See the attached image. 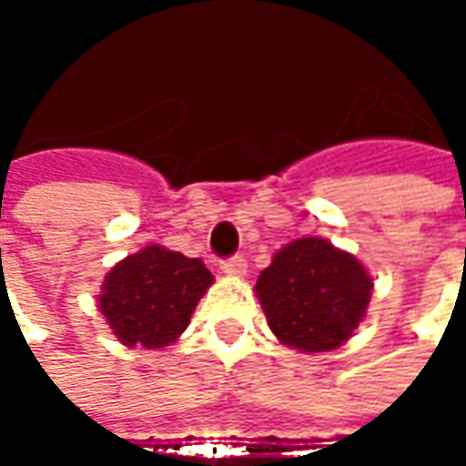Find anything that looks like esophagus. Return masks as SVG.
I'll use <instances>...</instances> for the list:
<instances>
[{
	"mask_svg": "<svg viewBox=\"0 0 466 466\" xmlns=\"http://www.w3.org/2000/svg\"><path fill=\"white\" fill-rule=\"evenodd\" d=\"M220 269H223V275H228V278H243L246 269H248V264H246L243 257H233V259H225L220 264Z\"/></svg>",
	"mask_w": 466,
	"mask_h": 466,
	"instance_id": "obj_1",
	"label": "esophagus"
}]
</instances>
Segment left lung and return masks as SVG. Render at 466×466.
I'll list each match as a JSON object with an SVG mask.
<instances>
[{
    "label": "left lung",
    "instance_id": "8db88e82",
    "mask_svg": "<svg viewBox=\"0 0 466 466\" xmlns=\"http://www.w3.org/2000/svg\"><path fill=\"white\" fill-rule=\"evenodd\" d=\"M254 290L279 342L313 355L345 345L366 321L373 278L355 254L309 236L285 243Z\"/></svg>",
    "mask_w": 466,
    "mask_h": 466
}]
</instances>
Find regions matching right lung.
Returning <instances> with one entry per match:
<instances>
[{
    "mask_svg": "<svg viewBox=\"0 0 466 466\" xmlns=\"http://www.w3.org/2000/svg\"><path fill=\"white\" fill-rule=\"evenodd\" d=\"M212 282L215 278L202 259L153 243L108 269L98 309L121 345L168 348L184 334Z\"/></svg>",
    "mask_w": 466,
    "mask_h": 466,
    "instance_id": "1",
    "label": "right lung"
}]
</instances>
